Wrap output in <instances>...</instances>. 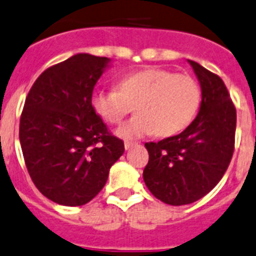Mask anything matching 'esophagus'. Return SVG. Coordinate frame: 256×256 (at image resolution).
<instances>
[{"label":"esophagus","mask_w":256,"mask_h":256,"mask_svg":"<svg viewBox=\"0 0 256 256\" xmlns=\"http://www.w3.org/2000/svg\"><path fill=\"white\" fill-rule=\"evenodd\" d=\"M134 146V142H124V148H126V150H130V148H132V146Z\"/></svg>","instance_id":"34e87169"}]
</instances>
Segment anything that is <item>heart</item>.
I'll use <instances>...</instances> for the list:
<instances>
[{"mask_svg": "<svg viewBox=\"0 0 256 256\" xmlns=\"http://www.w3.org/2000/svg\"><path fill=\"white\" fill-rule=\"evenodd\" d=\"M200 86L194 77L171 70L146 68L118 81L116 90H96L90 97L94 114L110 124H118L132 110L130 122L116 130L122 138L156 134L170 138L184 130L200 106Z\"/></svg>", "mask_w": 256, "mask_h": 256, "instance_id": "b5f03b06", "label": "heart"}]
</instances>
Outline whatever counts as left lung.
I'll return each mask as SVG.
<instances>
[{
  "label": "left lung",
  "instance_id": "8db88e82",
  "mask_svg": "<svg viewBox=\"0 0 256 256\" xmlns=\"http://www.w3.org/2000/svg\"><path fill=\"white\" fill-rule=\"evenodd\" d=\"M202 89L199 114L180 134L146 142L150 160L144 183L171 206L194 203L224 175L234 152L236 110L220 77L188 60Z\"/></svg>",
  "mask_w": 256,
  "mask_h": 256
}]
</instances>
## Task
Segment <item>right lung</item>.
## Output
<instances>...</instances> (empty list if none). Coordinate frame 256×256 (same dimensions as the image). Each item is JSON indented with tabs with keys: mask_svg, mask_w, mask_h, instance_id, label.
<instances>
[{
	"mask_svg": "<svg viewBox=\"0 0 256 256\" xmlns=\"http://www.w3.org/2000/svg\"><path fill=\"white\" fill-rule=\"evenodd\" d=\"M110 58L77 53L40 74L28 93L20 142L28 172L54 203L82 206L106 186L124 142L110 136L90 106Z\"/></svg>",
	"mask_w": 256,
	"mask_h": 256,
	"instance_id": "add662e5",
	"label": "right lung"
}]
</instances>
